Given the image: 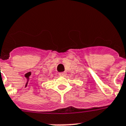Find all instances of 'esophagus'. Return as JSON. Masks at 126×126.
Masks as SVG:
<instances>
[{"mask_svg":"<svg viewBox=\"0 0 126 126\" xmlns=\"http://www.w3.org/2000/svg\"><path fill=\"white\" fill-rule=\"evenodd\" d=\"M65 75H66V73H65V72H62L59 73V75L62 76V77H65Z\"/></svg>","mask_w":126,"mask_h":126,"instance_id":"obj_1","label":"esophagus"}]
</instances>
